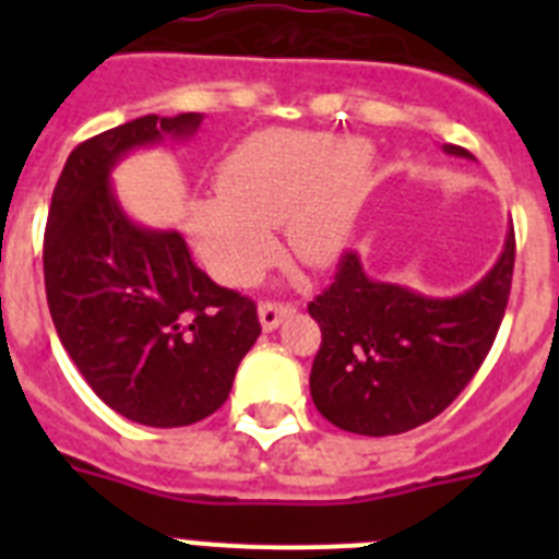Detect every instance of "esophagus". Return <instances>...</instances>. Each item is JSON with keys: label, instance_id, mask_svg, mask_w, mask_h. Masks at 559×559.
<instances>
[{"label": "esophagus", "instance_id": "1", "mask_svg": "<svg viewBox=\"0 0 559 559\" xmlns=\"http://www.w3.org/2000/svg\"><path fill=\"white\" fill-rule=\"evenodd\" d=\"M294 310V305L290 302H263L260 305V322H263V330H274L280 328V322H283L285 316Z\"/></svg>", "mask_w": 559, "mask_h": 559}]
</instances>
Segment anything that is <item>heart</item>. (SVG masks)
Returning a JSON list of instances; mask_svg holds the SVG:
<instances>
[{"label":"heart","instance_id":"1","mask_svg":"<svg viewBox=\"0 0 559 559\" xmlns=\"http://www.w3.org/2000/svg\"><path fill=\"white\" fill-rule=\"evenodd\" d=\"M369 153L360 140L324 131L269 128L251 133L221 162L218 195L187 210L192 246L224 285H251L276 257L274 226L308 265L333 263L344 249L367 187Z\"/></svg>","mask_w":559,"mask_h":559}]
</instances>
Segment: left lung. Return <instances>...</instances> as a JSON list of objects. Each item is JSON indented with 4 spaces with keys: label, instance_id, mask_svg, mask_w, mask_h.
<instances>
[{
    "label": "left lung",
    "instance_id": "obj_1",
    "mask_svg": "<svg viewBox=\"0 0 559 559\" xmlns=\"http://www.w3.org/2000/svg\"><path fill=\"white\" fill-rule=\"evenodd\" d=\"M445 153L471 159L459 145ZM515 231L481 283L451 299L378 283L344 251L335 280L308 305L322 328L310 397L335 428L392 437L445 412L490 353L510 302Z\"/></svg>",
    "mask_w": 559,
    "mask_h": 559
}]
</instances>
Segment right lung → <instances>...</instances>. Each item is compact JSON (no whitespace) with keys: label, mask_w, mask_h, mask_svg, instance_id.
Listing matches in <instances>:
<instances>
[{"label":"right lung","mask_w":559,"mask_h":559,"mask_svg":"<svg viewBox=\"0 0 559 559\" xmlns=\"http://www.w3.org/2000/svg\"><path fill=\"white\" fill-rule=\"evenodd\" d=\"M199 126L201 114H147L81 142L44 231V288L63 349L108 408L151 428L218 412L260 335L249 296L212 283L179 231L133 224L108 181L131 147Z\"/></svg>","instance_id":"obj_1"}]
</instances>
